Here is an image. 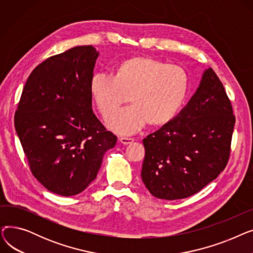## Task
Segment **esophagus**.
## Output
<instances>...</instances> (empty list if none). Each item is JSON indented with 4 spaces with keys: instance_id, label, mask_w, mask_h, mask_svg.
<instances>
[{
    "instance_id": "esophagus-1",
    "label": "esophagus",
    "mask_w": 253,
    "mask_h": 253,
    "mask_svg": "<svg viewBox=\"0 0 253 253\" xmlns=\"http://www.w3.org/2000/svg\"><path fill=\"white\" fill-rule=\"evenodd\" d=\"M120 141H121L123 144H130L134 141V138L131 137H120Z\"/></svg>"
}]
</instances>
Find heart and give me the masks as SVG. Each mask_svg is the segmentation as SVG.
Wrapping results in <instances>:
<instances>
[{"label":"heart","mask_w":253,"mask_h":253,"mask_svg":"<svg viewBox=\"0 0 253 253\" xmlns=\"http://www.w3.org/2000/svg\"><path fill=\"white\" fill-rule=\"evenodd\" d=\"M189 76L176 64H167L149 57L123 61L116 75L93 74L90 92L102 117L111 116L129 96L134 104L120 110L108 121L120 134H133L149 121L153 125L170 122L187 98Z\"/></svg>","instance_id":"heart-1"}]
</instances>
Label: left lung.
I'll use <instances>...</instances> for the list:
<instances>
[{
  "instance_id": "left-lung-1",
  "label": "left lung",
  "mask_w": 253,
  "mask_h": 253,
  "mask_svg": "<svg viewBox=\"0 0 253 253\" xmlns=\"http://www.w3.org/2000/svg\"><path fill=\"white\" fill-rule=\"evenodd\" d=\"M235 122L223 85L209 68L180 113L142 140L141 178L150 193L177 200L215 179L228 164Z\"/></svg>"
}]
</instances>
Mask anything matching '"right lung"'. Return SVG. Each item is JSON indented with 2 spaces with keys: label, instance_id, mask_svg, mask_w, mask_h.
Returning a JSON list of instances; mask_svg holds the SVG:
<instances>
[{
  "label": "right lung",
  "instance_id": "right-lung-1",
  "mask_svg": "<svg viewBox=\"0 0 253 253\" xmlns=\"http://www.w3.org/2000/svg\"><path fill=\"white\" fill-rule=\"evenodd\" d=\"M98 52L77 46L36 66L14 125L33 175L54 194L82 193L96 178L117 136L92 111L90 80Z\"/></svg>",
  "mask_w": 253,
  "mask_h": 253
}]
</instances>
